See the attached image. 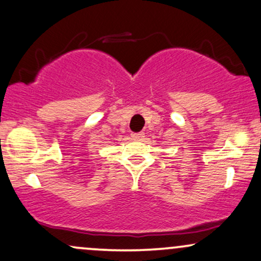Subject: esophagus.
Returning <instances> with one entry per match:
<instances>
[{"label": "esophagus", "mask_w": 261, "mask_h": 261, "mask_svg": "<svg viewBox=\"0 0 261 261\" xmlns=\"http://www.w3.org/2000/svg\"><path fill=\"white\" fill-rule=\"evenodd\" d=\"M131 137H133V140H142L144 137V134L143 133H135V134H131Z\"/></svg>", "instance_id": "1"}]
</instances>
